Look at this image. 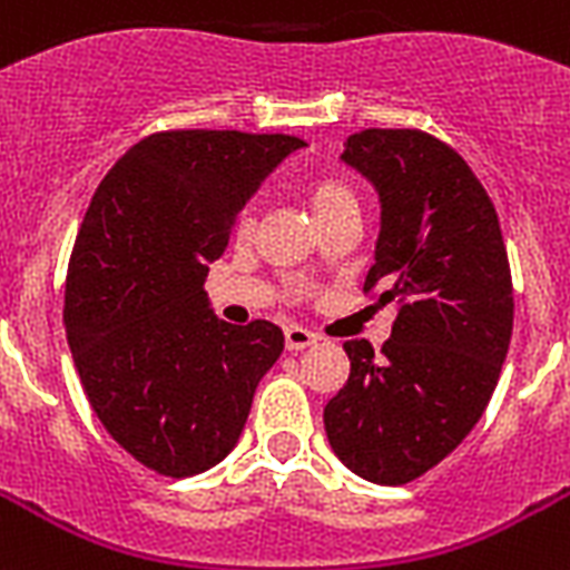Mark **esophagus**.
Segmentation results:
<instances>
[{
    "instance_id": "esophagus-1",
    "label": "esophagus",
    "mask_w": 570,
    "mask_h": 570,
    "mask_svg": "<svg viewBox=\"0 0 570 570\" xmlns=\"http://www.w3.org/2000/svg\"><path fill=\"white\" fill-rule=\"evenodd\" d=\"M284 340H286V351H304L307 345H313L318 336L313 331H307V327L286 325L284 327Z\"/></svg>"
}]
</instances>
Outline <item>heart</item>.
<instances>
[{"mask_svg": "<svg viewBox=\"0 0 570 570\" xmlns=\"http://www.w3.org/2000/svg\"><path fill=\"white\" fill-rule=\"evenodd\" d=\"M348 202H357L354 189L342 178H336V175H322V178L309 184V205H313L316 216L333 210V207L348 205ZM243 228H248V219H243Z\"/></svg>", "mask_w": 570, "mask_h": 570, "instance_id": "obj_1", "label": "heart"}]
</instances>
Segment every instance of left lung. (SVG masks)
<instances>
[{"instance_id": "obj_1", "label": "left lung", "mask_w": 570, "mask_h": 570, "mask_svg": "<svg viewBox=\"0 0 570 570\" xmlns=\"http://www.w3.org/2000/svg\"><path fill=\"white\" fill-rule=\"evenodd\" d=\"M342 160L381 196L365 293L397 304L392 336L345 342L325 406L333 453L381 485L421 478L483 415L512 336V275L492 198L448 142L415 128L351 134Z\"/></svg>"}]
</instances>
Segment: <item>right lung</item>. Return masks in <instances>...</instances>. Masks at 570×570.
Returning <instances> with one entry per match:
<instances>
[{
  "label": "right lung",
  "mask_w": 570,
  "mask_h": 570,
  "mask_svg": "<svg viewBox=\"0 0 570 570\" xmlns=\"http://www.w3.org/2000/svg\"><path fill=\"white\" fill-rule=\"evenodd\" d=\"M301 146L289 134L157 131L92 193L67 269V342L105 430L157 474L225 460L284 351L266 318L213 316L205 281L245 202Z\"/></svg>",
  "instance_id": "add662e5"
}]
</instances>
